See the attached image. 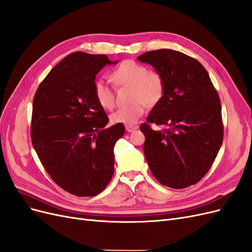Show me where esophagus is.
<instances>
[{
	"label": "esophagus",
	"instance_id": "esophagus-1",
	"mask_svg": "<svg viewBox=\"0 0 252 252\" xmlns=\"http://www.w3.org/2000/svg\"><path fill=\"white\" fill-rule=\"evenodd\" d=\"M136 128H138V126H135V125H126V130L128 132H132L133 130H135Z\"/></svg>",
	"mask_w": 252,
	"mask_h": 252
}]
</instances>
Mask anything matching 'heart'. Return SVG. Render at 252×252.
<instances>
[{"label": "heart", "instance_id": "b5f03b06", "mask_svg": "<svg viewBox=\"0 0 252 252\" xmlns=\"http://www.w3.org/2000/svg\"><path fill=\"white\" fill-rule=\"evenodd\" d=\"M116 86L131 87L130 105L122 106L111 114V122L116 124L132 125L145 111V105L155 106L164 94V81L158 73L150 71L149 68L134 61L122 62L110 73ZM94 95L97 104L105 109H111L116 102L114 91L103 80L94 84Z\"/></svg>", "mask_w": 252, "mask_h": 252}]
</instances>
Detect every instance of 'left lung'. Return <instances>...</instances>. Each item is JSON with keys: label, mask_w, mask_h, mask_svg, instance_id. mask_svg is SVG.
Returning a JSON list of instances; mask_svg holds the SVG:
<instances>
[{"label": "left lung", "mask_w": 252, "mask_h": 252, "mask_svg": "<svg viewBox=\"0 0 252 252\" xmlns=\"http://www.w3.org/2000/svg\"><path fill=\"white\" fill-rule=\"evenodd\" d=\"M138 60L155 67L164 81L162 98L140 126L150 171L167 187L194 185L209 171L223 143L218 91L203 65L185 53L158 49ZM151 124L162 129L154 131Z\"/></svg>", "instance_id": "1"}]
</instances>
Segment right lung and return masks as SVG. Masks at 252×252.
<instances>
[{
	"label": "right lung",
	"instance_id": "obj_1",
	"mask_svg": "<svg viewBox=\"0 0 252 252\" xmlns=\"http://www.w3.org/2000/svg\"><path fill=\"white\" fill-rule=\"evenodd\" d=\"M106 55L67 56L46 75L32 103V146L52 181L77 196L102 192L114 171L113 148L125 126L106 127L108 117L94 95Z\"/></svg>",
	"mask_w": 252,
	"mask_h": 252
}]
</instances>
